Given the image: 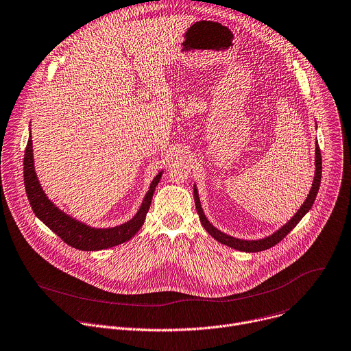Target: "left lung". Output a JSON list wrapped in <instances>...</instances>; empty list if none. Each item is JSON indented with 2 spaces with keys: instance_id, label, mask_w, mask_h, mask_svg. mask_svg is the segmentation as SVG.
<instances>
[{
  "instance_id": "8db88e82",
  "label": "left lung",
  "mask_w": 351,
  "mask_h": 351,
  "mask_svg": "<svg viewBox=\"0 0 351 351\" xmlns=\"http://www.w3.org/2000/svg\"><path fill=\"white\" fill-rule=\"evenodd\" d=\"M314 165H315V171H314V179H313V184L311 189L304 199V202L300 205V208L298 209V212L284 224L281 226L278 230H276L274 232H271L270 236H266L263 239H258V240H243V239H237L226 234V232L220 231L219 228H216L205 216V212L201 206V201H199V194H198V189L197 184L194 183V201H195V208H197V213L199 216V221L204 226V228L206 230L208 234H210V237H213L217 243L227 245L232 250H237L241 252H261L265 250H269L271 247H274L276 244H278L288 232L302 220V217L311 209L318 189H319V183H321V173H322V160H321V152L318 147V143L315 142V158H314Z\"/></svg>"
}]
</instances>
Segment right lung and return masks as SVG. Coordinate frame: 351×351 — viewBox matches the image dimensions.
I'll use <instances>...</instances> for the list:
<instances>
[{
	"mask_svg": "<svg viewBox=\"0 0 351 351\" xmlns=\"http://www.w3.org/2000/svg\"><path fill=\"white\" fill-rule=\"evenodd\" d=\"M30 132L23 161V176L27 198L34 215L67 245L80 251H100L130 241L145 223L154 190L160 183L164 171L158 172L152 180L149 191L146 193L139 210L134 215L132 219L114 227H92L62 210L45 194L34 167L33 141Z\"/></svg>",
	"mask_w": 351,
	"mask_h": 351,
	"instance_id": "add662e5",
	"label": "right lung"
}]
</instances>
